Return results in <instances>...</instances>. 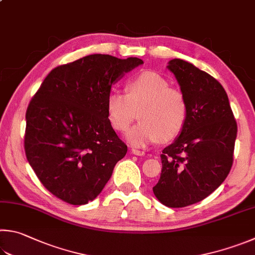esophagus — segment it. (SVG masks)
Wrapping results in <instances>:
<instances>
[{"instance_id": "34e87169", "label": "esophagus", "mask_w": 255, "mask_h": 255, "mask_svg": "<svg viewBox=\"0 0 255 255\" xmlns=\"http://www.w3.org/2000/svg\"><path fill=\"white\" fill-rule=\"evenodd\" d=\"M131 152H132L133 155H136V156H145V151L135 149V148H132V149H131Z\"/></svg>"}]
</instances>
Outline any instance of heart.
<instances>
[{
  "label": "heart",
  "instance_id": "b5f03b06",
  "mask_svg": "<svg viewBox=\"0 0 255 255\" xmlns=\"http://www.w3.org/2000/svg\"><path fill=\"white\" fill-rule=\"evenodd\" d=\"M139 109L141 122L126 133V139L135 147H146L159 138L172 139L182 131L187 117L184 95L154 71H145L129 80L127 94L113 89L107 97L109 122L117 130H126Z\"/></svg>",
  "mask_w": 255,
  "mask_h": 255
}]
</instances>
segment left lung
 <instances>
[{
  "label": "left lung",
  "mask_w": 255,
  "mask_h": 255,
  "mask_svg": "<svg viewBox=\"0 0 255 255\" xmlns=\"http://www.w3.org/2000/svg\"><path fill=\"white\" fill-rule=\"evenodd\" d=\"M187 103L178 137L164 148L155 196L168 207H185L212 194L232 167L238 126L221 83L182 59L168 62Z\"/></svg>",
  "instance_id": "8db88e82"
}]
</instances>
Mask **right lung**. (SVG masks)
Returning a JSON list of instances; mask_svg holds the SVG:
<instances>
[{"instance_id": "1", "label": "right lung", "mask_w": 255, "mask_h": 255, "mask_svg": "<svg viewBox=\"0 0 255 255\" xmlns=\"http://www.w3.org/2000/svg\"><path fill=\"white\" fill-rule=\"evenodd\" d=\"M143 61L91 54L54 68L27 107L24 149L40 182L72 205L92 202L127 146L107 114L112 87Z\"/></svg>"}]
</instances>
